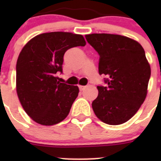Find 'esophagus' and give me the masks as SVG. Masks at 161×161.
<instances>
[{"label":"esophagus","mask_w":161,"mask_h":161,"mask_svg":"<svg viewBox=\"0 0 161 161\" xmlns=\"http://www.w3.org/2000/svg\"><path fill=\"white\" fill-rule=\"evenodd\" d=\"M86 88V86H83V85H79V89L80 91H83L84 89Z\"/></svg>","instance_id":"34e87169"}]
</instances>
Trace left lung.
<instances>
[{
    "label": "left lung",
    "instance_id": "obj_1",
    "mask_svg": "<svg viewBox=\"0 0 161 161\" xmlns=\"http://www.w3.org/2000/svg\"><path fill=\"white\" fill-rule=\"evenodd\" d=\"M98 53V72L106 75V86H97L98 96L92 103L97 117L109 125L131 119L144 102L151 68L143 47L126 36L111 34L85 35Z\"/></svg>",
    "mask_w": 161,
    "mask_h": 161
}]
</instances>
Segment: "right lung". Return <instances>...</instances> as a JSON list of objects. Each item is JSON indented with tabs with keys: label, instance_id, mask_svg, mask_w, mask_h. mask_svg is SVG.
<instances>
[{
	"label": "right lung",
	"instance_id": "obj_1",
	"mask_svg": "<svg viewBox=\"0 0 161 161\" xmlns=\"http://www.w3.org/2000/svg\"><path fill=\"white\" fill-rule=\"evenodd\" d=\"M82 35L69 32L41 34L20 52L16 65V87L25 113L44 126L63 121L77 97L79 88L60 83L64 55L68 49L85 46Z\"/></svg>",
	"mask_w": 161,
	"mask_h": 161
}]
</instances>
